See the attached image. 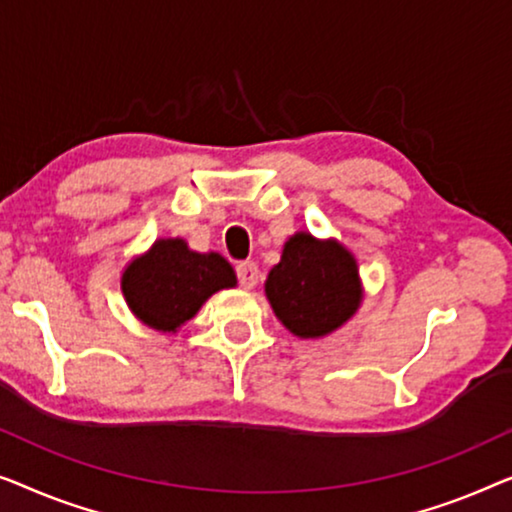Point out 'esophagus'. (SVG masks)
Here are the masks:
<instances>
[{"mask_svg": "<svg viewBox=\"0 0 512 512\" xmlns=\"http://www.w3.org/2000/svg\"><path fill=\"white\" fill-rule=\"evenodd\" d=\"M236 276H239V283L241 287H246V290H253L259 280V269L255 262H241L236 266Z\"/></svg>", "mask_w": 512, "mask_h": 512, "instance_id": "obj_1", "label": "esophagus"}]
</instances>
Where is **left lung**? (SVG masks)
<instances>
[{
    "label": "left lung",
    "mask_w": 512,
    "mask_h": 512,
    "mask_svg": "<svg viewBox=\"0 0 512 512\" xmlns=\"http://www.w3.org/2000/svg\"><path fill=\"white\" fill-rule=\"evenodd\" d=\"M276 318L299 338H320L345 325L362 304L357 259L348 248L297 232L264 283Z\"/></svg>",
    "instance_id": "8db88e82"
}]
</instances>
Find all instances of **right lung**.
I'll use <instances>...</instances> for the list:
<instances>
[{"label":"right lung","instance_id":"add662e5","mask_svg":"<svg viewBox=\"0 0 512 512\" xmlns=\"http://www.w3.org/2000/svg\"><path fill=\"white\" fill-rule=\"evenodd\" d=\"M120 287L143 325L178 331L211 294L236 287V273L218 253H194L183 239H160L127 264Z\"/></svg>","mask_w":512,"mask_h":512}]
</instances>
